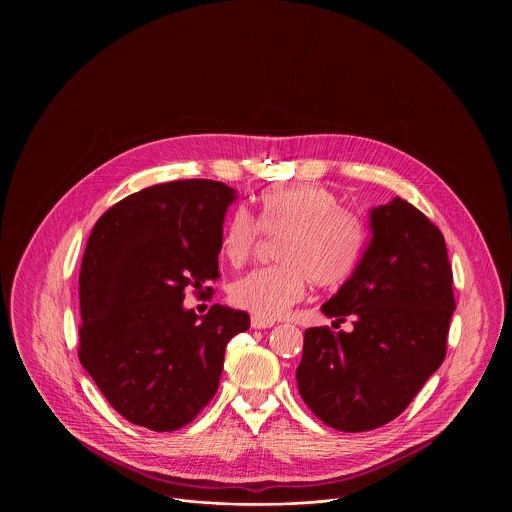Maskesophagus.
I'll list each match as a JSON object with an SVG mask.
<instances>
[{"instance_id": "1", "label": "esophagus", "mask_w": 512, "mask_h": 512, "mask_svg": "<svg viewBox=\"0 0 512 512\" xmlns=\"http://www.w3.org/2000/svg\"><path fill=\"white\" fill-rule=\"evenodd\" d=\"M250 325H252V329H268V327H274V321H270V319H262V317H252L250 319Z\"/></svg>"}]
</instances>
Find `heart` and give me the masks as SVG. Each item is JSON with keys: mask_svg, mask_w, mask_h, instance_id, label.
<instances>
[{"mask_svg": "<svg viewBox=\"0 0 512 512\" xmlns=\"http://www.w3.org/2000/svg\"><path fill=\"white\" fill-rule=\"evenodd\" d=\"M260 230L282 236L276 268H262L236 280L230 288L234 305L262 319H278L307 290L343 286L357 270L365 228L353 213L339 209V199L321 185H288L264 193L256 220L236 211L220 238L222 258L238 268L254 252Z\"/></svg>", "mask_w": 512, "mask_h": 512, "instance_id": "1", "label": "heart"}]
</instances>
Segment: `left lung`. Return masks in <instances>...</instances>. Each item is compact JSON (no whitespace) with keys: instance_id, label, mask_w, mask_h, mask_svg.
Segmentation results:
<instances>
[{"instance_id":"1","label":"left lung","mask_w":512,"mask_h":512,"mask_svg":"<svg viewBox=\"0 0 512 512\" xmlns=\"http://www.w3.org/2000/svg\"><path fill=\"white\" fill-rule=\"evenodd\" d=\"M370 240L355 274L321 305L353 331L311 327L295 370L303 402L339 432H368L400 416L445 359L455 311L438 226L394 197L368 211Z\"/></svg>"}]
</instances>
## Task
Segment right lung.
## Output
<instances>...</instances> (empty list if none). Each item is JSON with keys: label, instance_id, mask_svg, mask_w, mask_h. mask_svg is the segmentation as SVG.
Returning <instances> with one entry per match:
<instances>
[{"label": "right lung", "instance_id": "1", "mask_svg": "<svg viewBox=\"0 0 512 512\" xmlns=\"http://www.w3.org/2000/svg\"><path fill=\"white\" fill-rule=\"evenodd\" d=\"M234 201L219 181H171L122 199L90 232L78 359L136 426H187L219 388L226 343L250 327L240 309L215 303L197 315L183 305L187 286L203 290L219 278L222 222Z\"/></svg>", "mask_w": 512, "mask_h": 512}]
</instances>
